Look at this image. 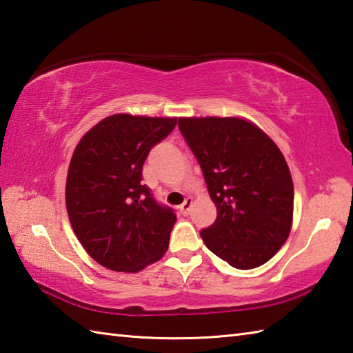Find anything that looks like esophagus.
Returning a JSON list of instances; mask_svg holds the SVG:
<instances>
[{
  "mask_svg": "<svg viewBox=\"0 0 353 353\" xmlns=\"http://www.w3.org/2000/svg\"><path fill=\"white\" fill-rule=\"evenodd\" d=\"M191 208H192V199H186L181 206V212L183 215H188L191 212Z\"/></svg>",
  "mask_w": 353,
  "mask_h": 353,
  "instance_id": "esophagus-1",
  "label": "esophagus"
}]
</instances>
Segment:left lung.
Instances as JSON below:
<instances>
[{
    "label": "left lung",
    "mask_w": 353,
    "mask_h": 353,
    "mask_svg": "<svg viewBox=\"0 0 353 353\" xmlns=\"http://www.w3.org/2000/svg\"><path fill=\"white\" fill-rule=\"evenodd\" d=\"M179 129L216 206L214 224L200 230L206 247L239 270L265 264L292 223L294 186L281 150L241 118H179Z\"/></svg>",
    "instance_id": "obj_1"
}]
</instances>
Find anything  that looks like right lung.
<instances>
[{"instance_id":"obj_1","label":"right lung","mask_w":353,"mask_h":353,"mask_svg":"<svg viewBox=\"0 0 353 353\" xmlns=\"http://www.w3.org/2000/svg\"><path fill=\"white\" fill-rule=\"evenodd\" d=\"M176 124L177 118L117 114L94 125L74 150L66 211L79 241L100 265L137 273L167 252L176 214L142 185V167Z\"/></svg>"}]
</instances>
